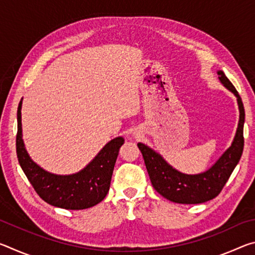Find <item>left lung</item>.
<instances>
[{
    "label": "left lung",
    "mask_w": 255,
    "mask_h": 255,
    "mask_svg": "<svg viewBox=\"0 0 255 255\" xmlns=\"http://www.w3.org/2000/svg\"><path fill=\"white\" fill-rule=\"evenodd\" d=\"M218 79L228 91L236 97L240 120L232 144L208 170L198 174H187L174 169L156 150L143 143L137 146L143 154L150 182L159 195L176 204H202L219 195L243 153V128L245 111L239 92L223 71H217Z\"/></svg>",
    "instance_id": "8db88e82"
}]
</instances>
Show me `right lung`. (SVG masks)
Listing matches in <instances>:
<instances>
[{
	"label": "right lung",
	"instance_id": "obj_1",
	"mask_svg": "<svg viewBox=\"0 0 255 255\" xmlns=\"http://www.w3.org/2000/svg\"><path fill=\"white\" fill-rule=\"evenodd\" d=\"M22 100L21 99L18 107L16 155L21 169L36 192L47 204L64 209H86L101 202L109 191L112 172L125 141L124 138L119 136L108 141L96 157L76 173H50L33 162L25 149L21 123Z\"/></svg>",
	"mask_w": 255,
	"mask_h": 255
}]
</instances>
